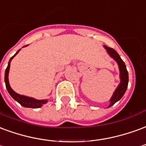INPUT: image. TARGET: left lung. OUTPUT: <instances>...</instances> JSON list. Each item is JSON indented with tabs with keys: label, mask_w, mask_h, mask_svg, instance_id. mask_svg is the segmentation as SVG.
I'll return each mask as SVG.
<instances>
[{
	"label": "left lung",
	"mask_w": 146,
	"mask_h": 146,
	"mask_svg": "<svg viewBox=\"0 0 146 146\" xmlns=\"http://www.w3.org/2000/svg\"><path fill=\"white\" fill-rule=\"evenodd\" d=\"M105 49L107 50V53L110 54V56L113 58L117 61L118 66H119V70H120V78H121V82L116 89L115 92H113L112 97L110 99V104L109 107H112L113 104L117 103L118 100H120L122 96L126 92V89L127 88V84H128V72L126 68V65L124 62L122 60L121 57L119 56L117 52L113 50V48L108 47L107 46H104Z\"/></svg>",
	"instance_id": "obj_1"
}]
</instances>
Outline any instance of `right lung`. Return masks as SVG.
Segmentation results:
<instances>
[{"label": "right lung", "instance_id": "add662e5", "mask_svg": "<svg viewBox=\"0 0 146 146\" xmlns=\"http://www.w3.org/2000/svg\"><path fill=\"white\" fill-rule=\"evenodd\" d=\"M19 50L17 51L16 54H15L13 57H11V59L9 60V62H8V64H7V68L5 70V85H6V88H7V92H9V94L11 95V96L15 100H16L18 103H19V104H21L22 107H29V108H39V107H42L43 104H45L47 103V100H38L34 99V98L28 97V96H25L19 95V94L16 93V92L14 91L13 89L11 88L10 85H9V82H8V73H9V69H10V63L11 61V60L13 59V57L19 53Z\"/></svg>", "mask_w": 146, "mask_h": 146}]
</instances>
